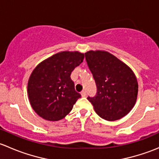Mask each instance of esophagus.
I'll use <instances>...</instances> for the list:
<instances>
[{
  "mask_svg": "<svg viewBox=\"0 0 159 159\" xmlns=\"http://www.w3.org/2000/svg\"><path fill=\"white\" fill-rule=\"evenodd\" d=\"M81 96H82V97H85V96L87 95V94H86V91H81Z\"/></svg>",
  "mask_w": 159,
  "mask_h": 159,
  "instance_id": "34e87169",
  "label": "esophagus"
}]
</instances>
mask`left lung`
<instances>
[{
  "label": "left lung",
  "instance_id": "1",
  "mask_svg": "<svg viewBox=\"0 0 159 159\" xmlns=\"http://www.w3.org/2000/svg\"><path fill=\"white\" fill-rule=\"evenodd\" d=\"M84 54L97 87L95 95L88 97L96 113L107 121L125 116L137 99L139 87L134 74L106 51H90Z\"/></svg>",
  "mask_w": 159,
  "mask_h": 159
}]
</instances>
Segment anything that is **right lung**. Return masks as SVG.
<instances>
[{"instance_id": "obj_1", "label": "right lung", "mask_w": 159, "mask_h": 159, "mask_svg": "<svg viewBox=\"0 0 159 159\" xmlns=\"http://www.w3.org/2000/svg\"><path fill=\"white\" fill-rule=\"evenodd\" d=\"M84 60V54L57 53L40 63L28 84L30 103L34 111L48 121H58L71 111L81 94L75 89L70 74Z\"/></svg>"}]
</instances>
